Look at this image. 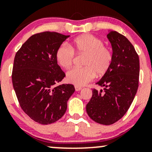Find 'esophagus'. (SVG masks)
Returning <instances> with one entry per match:
<instances>
[{"mask_svg":"<svg viewBox=\"0 0 152 152\" xmlns=\"http://www.w3.org/2000/svg\"><path fill=\"white\" fill-rule=\"evenodd\" d=\"M75 88L76 91H80V90H82V88L80 87V86H75Z\"/></svg>","mask_w":152,"mask_h":152,"instance_id":"esophagus-1","label":"esophagus"}]
</instances>
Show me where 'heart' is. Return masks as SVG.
Masks as SVG:
<instances>
[{
    "instance_id": "b5f03b06",
    "label": "heart",
    "mask_w": 152,
    "mask_h": 152,
    "mask_svg": "<svg viewBox=\"0 0 152 152\" xmlns=\"http://www.w3.org/2000/svg\"><path fill=\"white\" fill-rule=\"evenodd\" d=\"M69 47L62 44L57 48L56 60L58 64L64 69L72 65L75 53L86 55L83 68H74L66 72V80L77 86H83L91 82L96 75L102 77L107 74L112 66L113 53L104 45L102 39L85 34L73 40Z\"/></svg>"
}]
</instances>
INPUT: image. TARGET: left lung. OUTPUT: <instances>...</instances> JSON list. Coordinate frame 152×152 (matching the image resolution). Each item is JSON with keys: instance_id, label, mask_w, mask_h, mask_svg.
<instances>
[{"instance_id": "left-lung-1", "label": "left lung", "mask_w": 152, "mask_h": 152, "mask_svg": "<svg viewBox=\"0 0 152 152\" xmlns=\"http://www.w3.org/2000/svg\"><path fill=\"white\" fill-rule=\"evenodd\" d=\"M112 47L113 61L107 74L96 83L104 87L93 95L86 112L94 121L109 125L121 119L130 108L138 88L139 57L127 37L116 31L107 34Z\"/></svg>"}]
</instances>
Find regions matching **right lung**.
I'll return each instance as SVG.
<instances>
[{
	"instance_id": "add662e5",
	"label": "right lung",
	"mask_w": 152,
	"mask_h": 152,
	"mask_svg": "<svg viewBox=\"0 0 152 152\" xmlns=\"http://www.w3.org/2000/svg\"><path fill=\"white\" fill-rule=\"evenodd\" d=\"M69 37L55 32L35 34L15 55L11 77L19 105L32 120L42 125L62 117L75 92L72 84L56 86L65 73L57 64L56 52Z\"/></svg>"
}]
</instances>
